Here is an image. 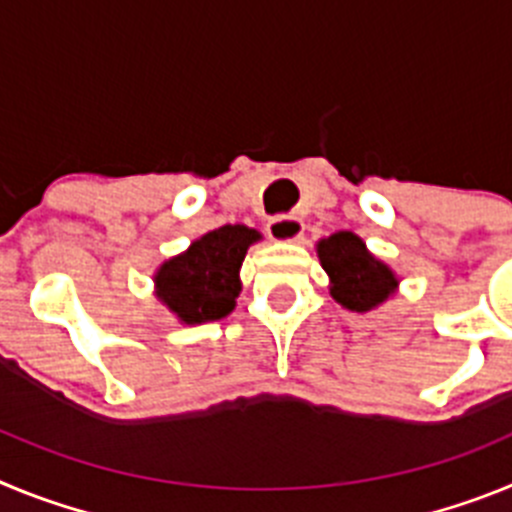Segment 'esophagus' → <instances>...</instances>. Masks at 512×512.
I'll list each match as a JSON object with an SVG mask.
<instances>
[{"instance_id":"esophagus-1","label":"esophagus","mask_w":512,"mask_h":512,"mask_svg":"<svg viewBox=\"0 0 512 512\" xmlns=\"http://www.w3.org/2000/svg\"><path fill=\"white\" fill-rule=\"evenodd\" d=\"M269 238L271 241H279V243H295L300 241L302 233H305V223H302L300 217L295 215H279V217H271L269 225Z\"/></svg>"}]
</instances>
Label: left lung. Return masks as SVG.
<instances>
[{
	"label": "left lung",
	"instance_id": "1",
	"mask_svg": "<svg viewBox=\"0 0 512 512\" xmlns=\"http://www.w3.org/2000/svg\"><path fill=\"white\" fill-rule=\"evenodd\" d=\"M318 259L328 274L330 297L343 310H377L400 287V277L392 271V266L377 259L351 230H338L328 238H320Z\"/></svg>",
	"mask_w": 512,
	"mask_h": 512
}]
</instances>
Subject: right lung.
I'll list each match as a JSON object with an SVG mask.
<instances>
[{"label": "right lung", "mask_w": 512, "mask_h": 512, "mask_svg": "<svg viewBox=\"0 0 512 512\" xmlns=\"http://www.w3.org/2000/svg\"><path fill=\"white\" fill-rule=\"evenodd\" d=\"M261 233L246 225H223L200 235L153 274L156 297L182 325L220 320L241 295V266Z\"/></svg>", "instance_id": "right-lung-1"}]
</instances>
